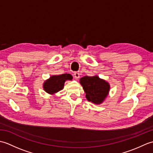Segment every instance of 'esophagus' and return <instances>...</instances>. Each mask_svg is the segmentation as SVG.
Here are the masks:
<instances>
[{"instance_id":"1","label":"esophagus","mask_w":153,"mask_h":153,"mask_svg":"<svg viewBox=\"0 0 153 153\" xmlns=\"http://www.w3.org/2000/svg\"><path fill=\"white\" fill-rule=\"evenodd\" d=\"M74 77H75V78H76V79H77L78 78H79L80 74L78 73V72H74Z\"/></svg>"}]
</instances>
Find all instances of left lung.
Instances as JSON below:
<instances>
[{
	"instance_id": "left-lung-1",
	"label": "left lung",
	"mask_w": 153,
	"mask_h": 153,
	"mask_svg": "<svg viewBox=\"0 0 153 153\" xmlns=\"http://www.w3.org/2000/svg\"><path fill=\"white\" fill-rule=\"evenodd\" d=\"M79 83L86 93V99L94 104H101L108 95L109 83L99 76H84L79 79Z\"/></svg>"
}]
</instances>
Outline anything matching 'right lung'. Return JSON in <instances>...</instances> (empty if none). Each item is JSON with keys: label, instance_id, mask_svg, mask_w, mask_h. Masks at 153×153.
Masks as SVG:
<instances>
[{"label": "right lung", "instance_id": "1", "mask_svg": "<svg viewBox=\"0 0 153 153\" xmlns=\"http://www.w3.org/2000/svg\"><path fill=\"white\" fill-rule=\"evenodd\" d=\"M72 79L73 77L70 74L52 76L44 82L43 89L47 93L54 95L63 89L64 83L66 80H71Z\"/></svg>", "mask_w": 153, "mask_h": 153}]
</instances>
